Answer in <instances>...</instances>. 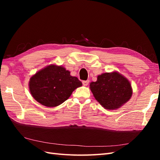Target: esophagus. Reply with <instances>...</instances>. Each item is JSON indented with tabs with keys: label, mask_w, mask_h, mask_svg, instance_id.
I'll list each match as a JSON object with an SVG mask.
<instances>
[{
	"label": "esophagus",
	"mask_w": 160,
	"mask_h": 160,
	"mask_svg": "<svg viewBox=\"0 0 160 160\" xmlns=\"http://www.w3.org/2000/svg\"><path fill=\"white\" fill-rule=\"evenodd\" d=\"M82 83H83V85L84 86H88L89 84V81H83Z\"/></svg>",
	"instance_id": "34e87169"
}]
</instances>
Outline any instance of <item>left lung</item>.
Here are the masks:
<instances>
[{
	"label": "left lung",
	"mask_w": 160,
	"mask_h": 160,
	"mask_svg": "<svg viewBox=\"0 0 160 160\" xmlns=\"http://www.w3.org/2000/svg\"><path fill=\"white\" fill-rule=\"evenodd\" d=\"M95 99L107 109H117L128 101L132 95L129 80L117 71L98 75V80L90 83Z\"/></svg>",
	"instance_id": "obj_1"
}]
</instances>
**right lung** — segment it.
I'll use <instances>...</instances> for the list:
<instances>
[{
  "instance_id": "obj_1",
  "label": "right lung",
  "mask_w": 160,
  "mask_h": 160,
  "mask_svg": "<svg viewBox=\"0 0 160 160\" xmlns=\"http://www.w3.org/2000/svg\"><path fill=\"white\" fill-rule=\"evenodd\" d=\"M82 86L76 77L62 66L50 65L32 75L28 87L32 98L41 105L56 107L68 99L72 91Z\"/></svg>"
}]
</instances>
